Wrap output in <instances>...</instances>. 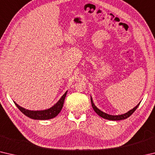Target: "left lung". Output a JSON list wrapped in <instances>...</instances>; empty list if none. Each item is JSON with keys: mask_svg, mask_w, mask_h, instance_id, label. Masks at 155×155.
I'll return each instance as SVG.
<instances>
[{"mask_svg": "<svg viewBox=\"0 0 155 155\" xmlns=\"http://www.w3.org/2000/svg\"><path fill=\"white\" fill-rule=\"evenodd\" d=\"M91 106H92V108L94 109V110L95 111V112L97 114L100 115L101 117H103V118H104V119L109 120H121L127 119V117H130V115H131L133 114V112H134L135 110L137 109L138 106L140 105V103L137 106L134 107V108H133V109L130 110L129 111H128L127 113H126V114H124L118 115H109L107 114H105V113L101 111V110L97 108V107L95 105H94L91 97Z\"/></svg>", "mask_w": 155, "mask_h": 155, "instance_id": "obj_1", "label": "left lung"}]
</instances>
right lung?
Instances as JSON below:
<instances>
[{
  "label": "right lung",
  "instance_id": "obj_1",
  "mask_svg": "<svg viewBox=\"0 0 155 155\" xmlns=\"http://www.w3.org/2000/svg\"><path fill=\"white\" fill-rule=\"evenodd\" d=\"M68 91H66L63 96L60 98L59 101L54 104L53 107H52L51 108L46 110H43V111H30V110H27L21 107L20 106L18 105L14 102V103L16 107L18 108V109L24 114L25 115H27V117H30L31 119L34 120H49L52 119L53 117H56L57 115L59 114V112L61 111V110L64 105L65 98L66 96Z\"/></svg>",
  "mask_w": 155,
  "mask_h": 155
}]
</instances>
